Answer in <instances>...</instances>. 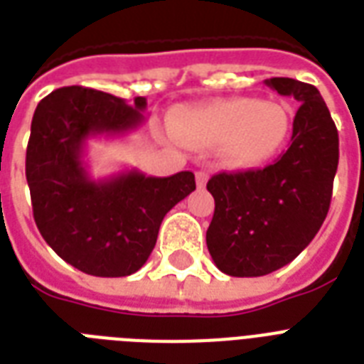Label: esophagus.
<instances>
[{
	"mask_svg": "<svg viewBox=\"0 0 364 364\" xmlns=\"http://www.w3.org/2000/svg\"><path fill=\"white\" fill-rule=\"evenodd\" d=\"M208 183V173L205 171H196V187L204 188Z\"/></svg>",
	"mask_w": 364,
	"mask_h": 364,
	"instance_id": "esophagus-1",
	"label": "esophagus"
}]
</instances>
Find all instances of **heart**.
Here are the masks:
<instances>
[{"mask_svg": "<svg viewBox=\"0 0 364 364\" xmlns=\"http://www.w3.org/2000/svg\"><path fill=\"white\" fill-rule=\"evenodd\" d=\"M171 132L188 147L219 145L221 160L228 168L253 170L282 151L291 132V111L279 102L217 100L176 111L171 117Z\"/></svg>", "mask_w": 364, "mask_h": 364, "instance_id": "b5f03b06", "label": "heart"}]
</instances>
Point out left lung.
Segmentation results:
<instances>
[{
  "label": "left lung",
  "instance_id": "obj_1",
  "mask_svg": "<svg viewBox=\"0 0 364 364\" xmlns=\"http://www.w3.org/2000/svg\"><path fill=\"white\" fill-rule=\"evenodd\" d=\"M266 87L300 104L291 147L262 170L217 173L205 243L215 266L234 277H259L296 259L328 213L338 168V130L314 85L289 77Z\"/></svg>",
  "mask_w": 364,
  "mask_h": 364
}]
</instances>
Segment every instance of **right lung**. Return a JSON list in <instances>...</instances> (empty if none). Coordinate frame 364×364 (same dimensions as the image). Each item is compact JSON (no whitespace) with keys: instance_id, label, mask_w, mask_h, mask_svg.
<instances>
[{"instance_id":"right-lung-1","label":"right lung","mask_w":364,"mask_h":364,"mask_svg":"<svg viewBox=\"0 0 364 364\" xmlns=\"http://www.w3.org/2000/svg\"><path fill=\"white\" fill-rule=\"evenodd\" d=\"M145 107L141 96L128 105L102 90L65 87L43 98L31 119L26 179L36 225L60 259L90 276L139 270L166 213L196 188L193 171L153 177L132 168L102 179L88 173V139L130 134Z\"/></svg>"}]
</instances>
